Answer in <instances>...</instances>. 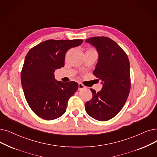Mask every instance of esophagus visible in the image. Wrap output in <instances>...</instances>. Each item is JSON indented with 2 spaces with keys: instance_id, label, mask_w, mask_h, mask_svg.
Here are the masks:
<instances>
[{
  "instance_id": "esophagus-1",
  "label": "esophagus",
  "mask_w": 157,
  "mask_h": 157,
  "mask_svg": "<svg viewBox=\"0 0 157 157\" xmlns=\"http://www.w3.org/2000/svg\"><path fill=\"white\" fill-rule=\"evenodd\" d=\"M85 88H86V86L85 85H83L82 83H78V89L79 90H83V89H85Z\"/></svg>"
}]
</instances>
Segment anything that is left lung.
Wrapping results in <instances>:
<instances>
[{
	"mask_svg": "<svg viewBox=\"0 0 157 157\" xmlns=\"http://www.w3.org/2000/svg\"><path fill=\"white\" fill-rule=\"evenodd\" d=\"M85 42L94 46L98 52V62L93 74L103 83L99 92L90 88L93 98L85 103V110L92 118L106 121L121 111L130 91L129 59L121 47L110 38L95 36Z\"/></svg>",
	"mask_w": 157,
	"mask_h": 157,
	"instance_id": "left-lung-1",
	"label": "left lung"
}]
</instances>
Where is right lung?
<instances>
[{"label": "right lung", "instance_id": "add662e5", "mask_svg": "<svg viewBox=\"0 0 157 157\" xmlns=\"http://www.w3.org/2000/svg\"><path fill=\"white\" fill-rule=\"evenodd\" d=\"M83 40H49L33 47L27 54L21 71L25 99L38 117L56 119L66 112L68 101L78 88L74 81L63 83L54 78V71L63 67L67 51Z\"/></svg>", "mask_w": 157, "mask_h": 157}]
</instances>
